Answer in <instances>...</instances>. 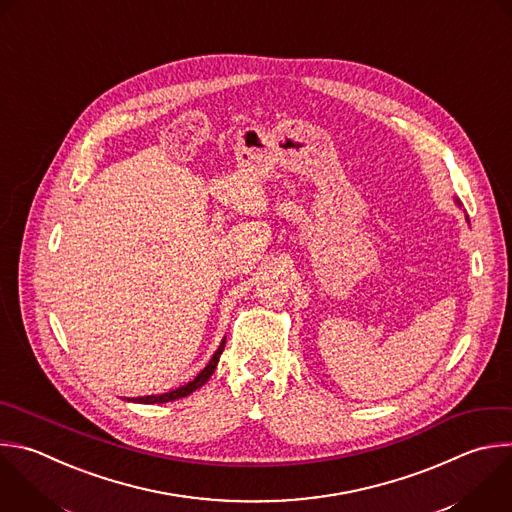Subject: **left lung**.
I'll return each mask as SVG.
<instances>
[{
    "mask_svg": "<svg viewBox=\"0 0 512 512\" xmlns=\"http://www.w3.org/2000/svg\"><path fill=\"white\" fill-rule=\"evenodd\" d=\"M456 203H458V201H456Z\"/></svg>",
    "mask_w": 512,
    "mask_h": 512,
    "instance_id": "1",
    "label": "left lung"
}]
</instances>
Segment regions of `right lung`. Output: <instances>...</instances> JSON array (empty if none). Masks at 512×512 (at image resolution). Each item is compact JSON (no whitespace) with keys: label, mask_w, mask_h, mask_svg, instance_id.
Instances as JSON below:
<instances>
[{"label":"right lung","mask_w":512,"mask_h":512,"mask_svg":"<svg viewBox=\"0 0 512 512\" xmlns=\"http://www.w3.org/2000/svg\"><path fill=\"white\" fill-rule=\"evenodd\" d=\"M225 342H227V337H223V342H221L219 350L213 354V358L209 360V364L205 366V370H203L193 382H189V384H185V386H181V388H177V390H173V392H166V394H158V396H138V398H126V400H128V402H136V404H164V402H173V400H179V398H185V396L193 394V392L199 390L203 384H207V380L213 376V372H215V368H217V364H219V358H221V354H223V350H225Z\"/></svg>","instance_id":"right-lung-1"}]
</instances>
